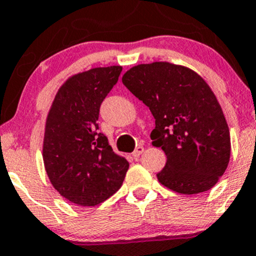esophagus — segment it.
<instances>
[{
  "mask_svg": "<svg viewBox=\"0 0 256 256\" xmlns=\"http://www.w3.org/2000/svg\"><path fill=\"white\" fill-rule=\"evenodd\" d=\"M144 152V146H138L136 148V150H134V152H133V154H132V155H133V158H136H136H139V156H140V155H142V152Z\"/></svg>",
  "mask_w": 256,
  "mask_h": 256,
  "instance_id": "1",
  "label": "esophagus"
}]
</instances>
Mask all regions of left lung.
Returning <instances> with one entry per match:
<instances>
[{"instance_id":"1","label":"left lung","mask_w":256,"mask_h":256,"mask_svg":"<svg viewBox=\"0 0 256 256\" xmlns=\"http://www.w3.org/2000/svg\"><path fill=\"white\" fill-rule=\"evenodd\" d=\"M122 82L155 118L150 138L168 159L159 182L184 194L212 188L228 166L230 136L206 81L186 66L155 62L129 69Z\"/></svg>"}]
</instances>
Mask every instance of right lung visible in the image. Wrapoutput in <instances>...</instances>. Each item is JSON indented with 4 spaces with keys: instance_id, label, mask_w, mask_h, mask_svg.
Listing matches in <instances>:
<instances>
[{
    "instance_id": "1",
    "label": "right lung",
    "mask_w": 256,
    "mask_h": 256,
    "mask_svg": "<svg viewBox=\"0 0 256 256\" xmlns=\"http://www.w3.org/2000/svg\"><path fill=\"white\" fill-rule=\"evenodd\" d=\"M122 66L94 68L68 78L50 107L43 160L54 188L80 206H96L120 190L129 168L98 132L100 107Z\"/></svg>"
}]
</instances>
